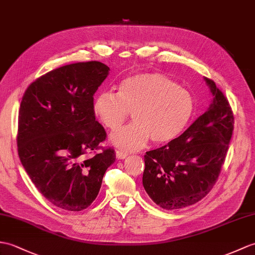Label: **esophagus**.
<instances>
[{"instance_id":"obj_1","label":"esophagus","mask_w":255,"mask_h":255,"mask_svg":"<svg viewBox=\"0 0 255 255\" xmlns=\"http://www.w3.org/2000/svg\"><path fill=\"white\" fill-rule=\"evenodd\" d=\"M127 156H128L127 152H123V151H120V150L116 152V157L118 159H124V158H126Z\"/></svg>"}]
</instances>
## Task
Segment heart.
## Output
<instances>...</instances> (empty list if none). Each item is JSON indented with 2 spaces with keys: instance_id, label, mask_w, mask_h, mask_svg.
I'll return each instance as SVG.
<instances>
[{
  "instance_id": "heart-1",
  "label": "heart",
  "mask_w": 255,
  "mask_h": 255,
  "mask_svg": "<svg viewBox=\"0 0 255 255\" xmlns=\"http://www.w3.org/2000/svg\"><path fill=\"white\" fill-rule=\"evenodd\" d=\"M191 93L159 73H140L122 81L118 93L101 92L92 103L93 115L102 125L115 130L132 112L134 121L111 134L116 149L131 152L152 138L155 143L175 140L193 115Z\"/></svg>"
}]
</instances>
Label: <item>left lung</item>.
<instances>
[{"label":"left lung","mask_w":255,"mask_h":255,"mask_svg":"<svg viewBox=\"0 0 255 255\" xmlns=\"http://www.w3.org/2000/svg\"><path fill=\"white\" fill-rule=\"evenodd\" d=\"M213 101L178 138L146 152L142 177L144 190L164 210H179L199 202L220 176L234 130L228 100L204 78Z\"/></svg>","instance_id":"8db88e82"}]
</instances>
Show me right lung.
Here are the masks:
<instances>
[{"label": "right lung", "mask_w": 255, "mask_h": 255, "mask_svg": "<svg viewBox=\"0 0 255 255\" xmlns=\"http://www.w3.org/2000/svg\"><path fill=\"white\" fill-rule=\"evenodd\" d=\"M109 70L97 61L65 65L34 80L22 97L17 133L20 162L40 193L60 209H87L115 162L111 147L86 157L106 139L92 103Z\"/></svg>", "instance_id": "add662e5"}]
</instances>
